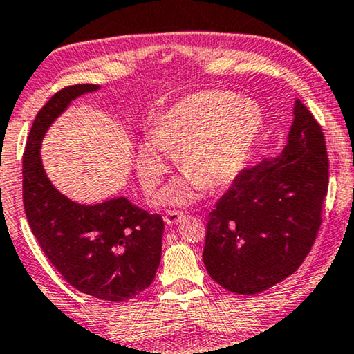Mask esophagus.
Returning a JSON list of instances; mask_svg holds the SVG:
<instances>
[{"instance_id":"esophagus-1","label":"esophagus","mask_w":354,"mask_h":354,"mask_svg":"<svg viewBox=\"0 0 354 354\" xmlns=\"http://www.w3.org/2000/svg\"><path fill=\"white\" fill-rule=\"evenodd\" d=\"M184 218H186V213H184V212L170 210L165 215V223H167V225H178V223H181Z\"/></svg>"}]
</instances>
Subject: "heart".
Segmentation results:
<instances>
[{
  "label": "heart",
  "instance_id": "1",
  "mask_svg": "<svg viewBox=\"0 0 354 354\" xmlns=\"http://www.w3.org/2000/svg\"><path fill=\"white\" fill-rule=\"evenodd\" d=\"M263 123L257 102L236 99L229 91H202L187 96L153 123L149 138L138 147V173L144 191H156L167 160L162 152L176 153V179L162 192L160 202L187 203L203 187L216 191L241 175Z\"/></svg>",
  "mask_w": 354,
  "mask_h": 354
}]
</instances>
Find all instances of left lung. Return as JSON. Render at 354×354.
<instances>
[{"label": "left lung", "mask_w": 354, "mask_h": 354, "mask_svg": "<svg viewBox=\"0 0 354 354\" xmlns=\"http://www.w3.org/2000/svg\"><path fill=\"white\" fill-rule=\"evenodd\" d=\"M274 160L241 171L207 223L203 263L223 288L255 295L293 274L322 223L328 187L324 133L300 99Z\"/></svg>", "instance_id": "obj_1"}]
</instances>
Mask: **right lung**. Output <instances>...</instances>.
Returning <instances> with one entry per match:
<instances>
[{
	"label": "right lung",
	"mask_w": 354,
	"mask_h": 354,
	"mask_svg": "<svg viewBox=\"0 0 354 354\" xmlns=\"http://www.w3.org/2000/svg\"><path fill=\"white\" fill-rule=\"evenodd\" d=\"M96 89L99 84L62 88L37 113L22 158V197L30 229L61 276L86 295L120 303L152 283L165 223L125 197L96 205L72 202L53 186L39 157L49 125L73 99Z\"/></svg>",
	"instance_id": "obj_1"
}]
</instances>
